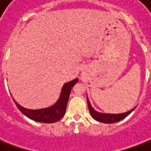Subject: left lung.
Listing matches in <instances>:
<instances>
[{"instance_id":"left-lung-1","label":"left lung","mask_w":151,"mask_h":151,"mask_svg":"<svg viewBox=\"0 0 151 151\" xmlns=\"http://www.w3.org/2000/svg\"><path fill=\"white\" fill-rule=\"evenodd\" d=\"M87 102L88 106V110L89 112L92 115V117L94 118L95 120H96L97 122H103V123H106V124H112V123H115V122H118L124 119L125 117L131 114L135 108L132 109L131 110H129L128 112L122 113V114H105V113H100L98 112L96 110H95L92 108V105L89 102V99L87 96Z\"/></svg>"}]
</instances>
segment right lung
I'll use <instances>...</instances> for the list:
<instances>
[{"label": "right lung", "mask_w": 151, "mask_h": 151, "mask_svg": "<svg viewBox=\"0 0 151 151\" xmlns=\"http://www.w3.org/2000/svg\"><path fill=\"white\" fill-rule=\"evenodd\" d=\"M78 81V79L76 78L74 80L64 84L62 88L60 96H59L58 101L54 105H52V106H49V107L38 109V110H29V109H27V108H24L22 106H20L15 99H13V97L12 99L18 109L25 116L29 117V119L34 120L37 122H42V123H54V122H58L61 118H63L65 115L66 105L68 103L70 91L73 85Z\"/></svg>", "instance_id": "1"}]
</instances>
